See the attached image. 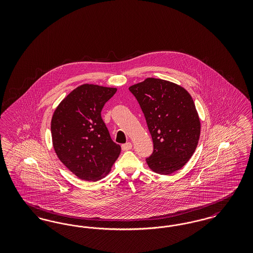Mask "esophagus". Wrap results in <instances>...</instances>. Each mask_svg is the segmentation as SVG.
<instances>
[{
  "instance_id": "34e87169",
  "label": "esophagus",
  "mask_w": 253,
  "mask_h": 253,
  "mask_svg": "<svg viewBox=\"0 0 253 253\" xmlns=\"http://www.w3.org/2000/svg\"><path fill=\"white\" fill-rule=\"evenodd\" d=\"M132 145L131 142H127V143H125V144L121 145V149H122V151H129V150H131L132 149Z\"/></svg>"
}]
</instances>
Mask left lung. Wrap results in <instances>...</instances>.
<instances>
[{"label": "left lung", "mask_w": 253, "mask_h": 253, "mask_svg": "<svg viewBox=\"0 0 253 253\" xmlns=\"http://www.w3.org/2000/svg\"><path fill=\"white\" fill-rule=\"evenodd\" d=\"M130 92L144 114L153 138L149 167L160 174L180 169L192 157L200 135V121L191 95L179 85L149 78Z\"/></svg>", "instance_id": "1"}]
</instances>
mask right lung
<instances>
[{"label":"right lung","instance_id":"obj_1","mask_svg":"<svg viewBox=\"0 0 253 253\" xmlns=\"http://www.w3.org/2000/svg\"><path fill=\"white\" fill-rule=\"evenodd\" d=\"M116 88L84 84L73 90L56 109L51 121L55 152L81 179L104 177L121 154L102 121L101 110Z\"/></svg>","mask_w":253,"mask_h":253}]
</instances>
